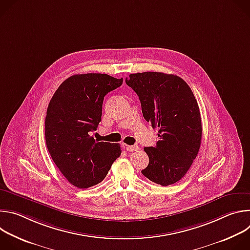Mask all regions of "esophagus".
<instances>
[{
	"label": "esophagus",
	"instance_id": "obj_1",
	"mask_svg": "<svg viewBox=\"0 0 250 250\" xmlns=\"http://www.w3.org/2000/svg\"><path fill=\"white\" fill-rule=\"evenodd\" d=\"M125 148L129 152H134V151H137L139 149L138 146H125Z\"/></svg>",
	"mask_w": 250,
	"mask_h": 250
}]
</instances>
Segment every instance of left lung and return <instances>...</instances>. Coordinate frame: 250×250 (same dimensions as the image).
I'll list each match as a JSON object with an SVG mask.
<instances>
[{
    "instance_id": "obj_1",
    "label": "left lung",
    "mask_w": 250,
    "mask_h": 250,
    "mask_svg": "<svg viewBox=\"0 0 250 250\" xmlns=\"http://www.w3.org/2000/svg\"><path fill=\"white\" fill-rule=\"evenodd\" d=\"M125 83L139 97L146 122L158 128L156 146L145 147L149 163L141 171L147 179L168 186L185 176L202 140L199 105L179 76L161 72L130 74Z\"/></svg>"
}]
</instances>
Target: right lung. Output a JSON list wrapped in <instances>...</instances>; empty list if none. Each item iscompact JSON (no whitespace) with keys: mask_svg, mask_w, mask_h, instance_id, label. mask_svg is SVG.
Here are the masks:
<instances>
[{"mask_svg":"<svg viewBox=\"0 0 250 250\" xmlns=\"http://www.w3.org/2000/svg\"><path fill=\"white\" fill-rule=\"evenodd\" d=\"M123 78L108 74H77L66 79L51 98L45 118L48 152L69 183L80 189L99 184L121 156L119 144L94 139L102 118L104 97Z\"/></svg>","mask_w":250,"mask_h":250,"instance_id":"1","label":"right lung"}]
</instances>
